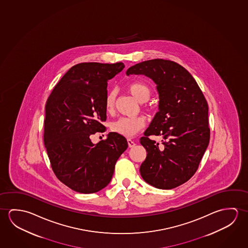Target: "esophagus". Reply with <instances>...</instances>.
<instances>
[{
    "label": "esophagus",
    "mask_w": 248,
    "mask_h": 248,
    "mask_svg": "<svg viewBox=\"0 0 248 248\" xmlns=\"http://www.w3.org/2000/svg\"><path fill=\"white\" fill-rule=\"evenodd\" d=\"M127 144H128L129 147H134L135 146V143L131 139H127Z\"/></svg>",
    "instance_id": "34e87169"
}]
</instances>
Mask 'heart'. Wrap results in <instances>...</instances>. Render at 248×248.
Returning <instances> with one entry per match:
<instances>
[{"instance_id": "b5f03b06", "label": "heart", "mask_w": 248, "mask_h": 248, "mask_svg": "<svg viewBox=\"0 0 248 248\" xmlns=\"http://www.w3.org/2000/svg\"><path fill=\"white\" fill-rule=\"evenodd\" d=\"M126 90L134 98L140 102H146L152 93L149 85L140 81L128 83L126 85ZM116 92L115 91H110L107 94L104 101V108L106 113L112 114L114 112ZM145 123L146 120L142 116L121 117L111 124V130L119 135L132 137L144 127Z\"/></svg>"}]
</instances>
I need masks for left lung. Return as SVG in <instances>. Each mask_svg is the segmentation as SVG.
<instances>
[{"instance_id":"left-lung-1","label":"left lung","mask_w":248,"mask_h":248,"mask_svg":"<svg viewBox=\"0 0 248 248\" xmlns=\"http://www.w3.org/2000/svg\"><path fill=\"white\" fill-rule=\"evenodd\" d=\"M130 74L151 78L159 94V111L140 138L146 151L140 175L157 189L176 188L194 176L209 143L208 102L189 71L174 61H144L130 67ZM151 135L163 136V146Z\"/></svg>"}]
</instances>
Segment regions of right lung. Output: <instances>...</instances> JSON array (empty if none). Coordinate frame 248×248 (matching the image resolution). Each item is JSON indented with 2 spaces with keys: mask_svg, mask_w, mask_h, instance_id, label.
I'll list each match as a JSON object with an SVG mask.
<instances>
[{
  "mask_svg": "<svg viewBox=\"0 0 248 248\" xmlns=\"http://www.w3.org/2000/svg\"><path fill=\"white\" fill-rule=\"evenodd\" d=\"M124 63H81L56 84L46 103L44 142L59 181L77 192L95 193L109 184L114 165L127 148L126 138L109 133L97 144L91 137L104 133L108 80Z\"/></svg>",
  "mask_w": 248,
  "mask_h": 248,
  "instance_id": "1",
  "label": "right lung"
}]
</instances>
